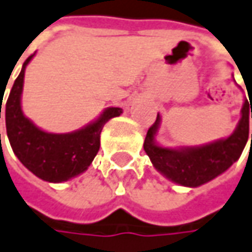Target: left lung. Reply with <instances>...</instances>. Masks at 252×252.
<instances>
[{
  "mask_svg": "<svg viewBox=\"0 0 252 252\" xmlns=\"http://www.w3.org/2000/svg\"><path fill=\"white\" fill-rule=\"evenodd\" d=\"M244 100L241 117L232 135L214 140L201 146L164 148L156 142V133L161 123L160 114L153 126L149 128L143 149L150 161L160 174L174 184L188 188H197L223 174L232 164L240 158L250 136V114L252 119V104ZM252 146V133H251Z\"/></svg>",
  "mask_w": 252,
  "mask_h": 252,
  "instance_id": "obj_1",
  "label": "left lung"
}]
</instances>
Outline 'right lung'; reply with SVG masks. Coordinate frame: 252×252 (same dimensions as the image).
I'll list each match as a JSON object with an SVG mask.
<instances>
[{"instance_id":"add662e5","label":"right lung","mask_w":252,"mask_h":252,"mask_svg":"<svg viewBox=\"0 0 252 252\" xmlns=\"http://www.w3.org/2000/svg\"><path fill=\"white\" fill-rule=\"evenodd\" d=\"M32 56L23 63L5 104L6 135L13 153L26 168L42 181L61 184L88 169L99 152L103 126L113 117H119L123 109L107 107L95 121L73 132L52 133L41 129L22 110L25 71Z\"/></svg>"}]
</instances>
